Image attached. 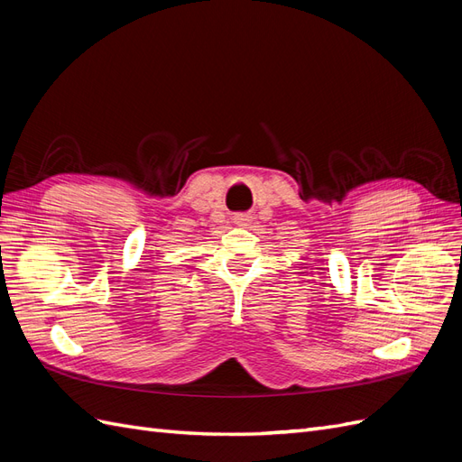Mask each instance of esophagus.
Listing matches in <instances>:
<instances>
[{"mask_svg":"<svg viewBox=\"0 0 462 462\" xmlns=\"http://www.w3.org/2000/svg\"><path fill=\"white\" fill-rule=\"evenodd\" d=\"M250 221V216L248 214H236L235 216V223H236V226H246V223Z\"/></svg>","mask_w":462,"mask_h":462,"instance_id":"esophagus-1","label":"esophagus"}]
</instances>
